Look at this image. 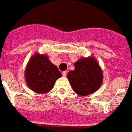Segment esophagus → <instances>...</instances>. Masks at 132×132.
Instances as JSON below:
<instances>
[{
    "label": "esophagus",
    "instance_id": "esophagus-1",
    "mask_svg": "<svg viewBox=\"0 0 132 132\" xmlns=\"http://www.w3.org/2000/svg\"><path fill=\"white\" fill-rule=\"evenodd\" d=\"M66 74H67V72H66V71H63V72H62V75H63L64 77H66Z\"/></svg>",
    "mask_w": 132,
    "mask_h": 132
}]
</instances>
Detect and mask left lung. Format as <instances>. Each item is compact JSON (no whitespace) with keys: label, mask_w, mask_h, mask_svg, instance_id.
Listing matches in <instances>:
<instances>
[{"label":"left lung","mask_w":132,"mask_h":132,"mask_svg":"<svg viewBox=\"0 0 132 132\" xmlns=\"http://www.w3.org/2000/svg\"><path fill=\"white\" fill-rule=\"evenodd\" d=\"M67 78L73 90L79 95L87 96L97 91L103 81V73L93 56L82 57L74 64Z\"/></svg>","instance_id":"8db88e82"}]
</instances>
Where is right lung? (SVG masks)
I'll return each instance as SVG.
<instances>
[{
	"label": "right lung",
	"mask_w": 132,
	"mask_h": 132,
	"mask_svg": "<svg viewBox=\"0 0 132 132\" xmlns=\"http://www.w3.org/2000/svg\"><path fill=\"white\" fill-rule=\"evenodd\" d=\"M62 74L51 63L48 55L35 53L30 57L25 70V79L29 88L38 94L49 92Z\"/></svg>",
	"instance_id": "1"
}]
</instances>
